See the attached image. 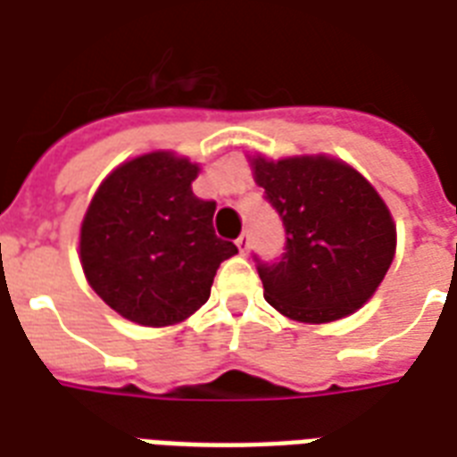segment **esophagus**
Segmentation results:
<instances>
[{
	"mask_svg": "<svg viewBox=\"0 0 457 457\" xmlns=\"http://www.w3.org/2000/svg\"><path fill=\"white\" fill-rule=\"evenodd\" d=\"M236 245H238V251H241L243 255H245V253H248V248H251V233L243 231L241 236L236 238Z\"/></svg>",
	"mask_w": 457,
	"mask_h": 457,
	"instance_id": "esophagus-1",
	"label": "esophagus"
}]
</instances>
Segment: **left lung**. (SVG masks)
Wrapping results in <instances>:
<instances>
[{"mask_svg":"<svg viewBox=\"0 0 457 457\" xmlns=\"http://www.w3.org/2000/svg\"><path fill=\"white\" fill-rule=\"evenodd\" d=\"M251 168L287 233L279 262L258 265L265 299L302 324L361 309L397 251V226L378 189L331 155H251Z\"/></svg>","mask_w":457,"mask_h":457,"instance_id":"1","label":"left lung"}]
</instances>
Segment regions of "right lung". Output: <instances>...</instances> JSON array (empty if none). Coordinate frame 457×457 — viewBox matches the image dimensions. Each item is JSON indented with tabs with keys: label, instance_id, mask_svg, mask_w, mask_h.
Returning <instances> with one entry per match:
<instances>
[{
	"label": "right lung",
	"instance_id": "obj_1",
	"mask_svg": "<svg viewBox=\"0 0 457 457\" xmlns=\"http://www.w3.org/2000/svg\"><path fill=\"white\" fill-rule=\"evenodd\" d=\"M199 165L172 151L121 162L92 196L79 228L89 287L141 326L185 321L212 295L219 265L238 253L214 233L216 204L192 192Z\"/></svg>",
	"mask_w": 457,
	"mask_h": 457
}]
</instances>
